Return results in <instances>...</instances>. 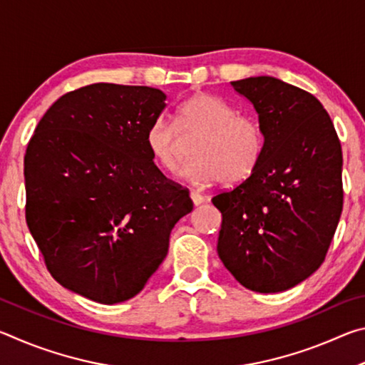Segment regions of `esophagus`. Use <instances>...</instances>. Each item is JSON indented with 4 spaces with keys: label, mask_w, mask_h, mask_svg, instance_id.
<instances>
[{
    "label": "esophagus",
    "mask_w": 365,
    "mask_h": 365,
    "mask_svg": "<svg viewBox=\"0 0 365 365\" xmlns=\"http://www.w3.org/2000/svg\"><path fill=\"white\" fill-rule=\"evenodd\" d=\"M190 197H191V201H193V205H195V206H200L201 202L205 201V196L200 195V193H196V191H191V193H190Z\"/></svg>",
    "instance_id": "1"
}]
</instances>
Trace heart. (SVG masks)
<instances>
[{"label": "heart", "mask_w": 365, "mask_h": 365, "mask_svg": "<svg viewBox=\"0 0 365 365\" xmlns=\"http://www.w3.org/2000/svg\"><path fill=\"white\" fill-rule=\"evenodd\" d=\"M196 138L187 178L195 187L215 182L238 185L255 174L264 156L265 137L256 119L238 114L219 98L195 95L177 109L175 127L158 117L146 130V148L160 169L175 174L183 163L182 140Z\"/></svg>", "instance_id": "1"}]
</instances>
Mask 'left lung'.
I'll return each mask as SVG.
<instances>
[{
	"label": "left lung",
	"mask_w": 365,
	"mask_h": 365,
	"mask_svg": "<svg viewBox=\"0 0 365 365\" xmlns=\"http://www.w3.org/2000/svg\"><path fill=\"white\" fill-rule=\"evenodd\" d=\"M255 106L264 156L248 180L212 197L217 255L245 288L279 293L324 262L343 209V154L316 96L269 76L232 82Z\"/></svg>",
	"instance_id": "8db88e82"
}]
</instances>
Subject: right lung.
Here are the masks:
<instances>
[{
    "instance_id": "right-lung-1",
    "label": "right lung",
    "mask_w": 365,
    "mask_h": 365,
    "mask_svg": "<svg viewBox=\"0 0 365 365\" xmlns=\"http://www.w3.org/2000/svg\"><path fill=\"white\" fill-rule=\"evenodd\" d=\"M164 108L158 88L93 83L61 96L29 141V230L53 279L101 304L145 288L193 209L146 148Z\"/></svg>"
}]
</instances>
